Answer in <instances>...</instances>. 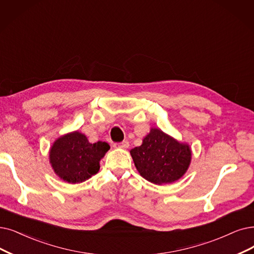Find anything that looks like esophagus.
<instances>
[{
  "label": "esophagus",
  "instance_id": "obj_1",
  "mask_svg": "<svg viewBox=\"0 0 254 254\" xmlns=\"http://www.w3.org/2000/svg\"><path fill=\"white\" fill-rule=\"evenodd\" d=\"M115 148H123V149H127L129 147V141L128 140H123L122 143H116Z\"/></svg>",
  "mask_w": 254,
  "mask_h": 254
}]
</instances>
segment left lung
<instances>
[{
  "label": "left lung",
  "mask_w": 254,
  "mask_h": 254,
  "mask_svg": "<svg viewBox=\"0 0 254 254\" xmlns=\"http://www.w3.org/2000/svg\"><path fill=\"white\" fill-rule=\"evenodd\" d=\"M130 154L140 176L158 186L181 178L191 159L188 144L179 143L158 128H152L143 144L131 149Z\"/></svg>",
  "instance_id": "1"
}]
</instances>
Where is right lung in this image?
I'll use <instances>...</instances> for the list:
<instances>
[{
    "mask_svg": "<svg viewBox=\"0 0 254 254\" xmlns=\"http://www.w3.org/2000/svg\"><path fill=\"white\" fill-rule=\"evenodd\" d=\"M110 149L105 141L89 143L74 131L57 138L50 149V164L56 175L68 184H80L97 174L100 160Z\"/></svg>",
    "mask_w": 254,
    "mask_h": 254,
    "instance_id": "right-lung-1",
    "label": "right lung"
}]
</instances>
